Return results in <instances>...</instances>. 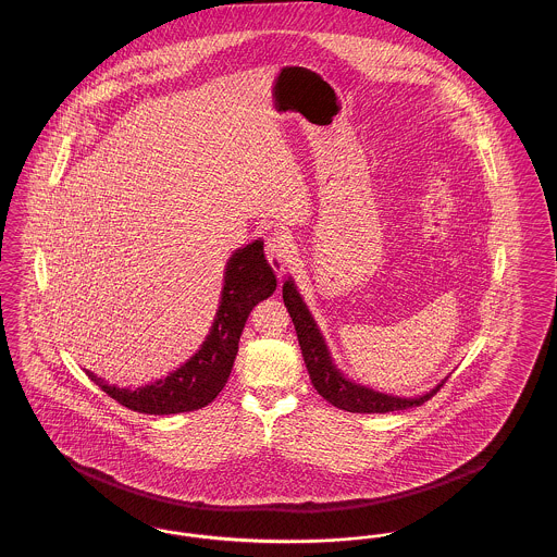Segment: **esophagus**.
<instances>
[{"label":"esophagus","instance_id":"esophagus-1","mask_svg":"<svg viewBox=\"0 0 557 557\" xmlns=\"http://www.w3.org/2000/svg\"><path fill=\"white\" fill-rule=\"evenodd\" d=\"M265 255L269 265L277 275H282L288 267L292 257V242L284 234H275L265 242Z\"/></svg>","mask_w":557,"mask_h":557}]
</instances>
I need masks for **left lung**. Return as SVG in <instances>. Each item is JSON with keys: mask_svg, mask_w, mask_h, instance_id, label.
<instances>
[{"mask_svg": "<svg viewBox=\"0 0 557 557\" xmlns=\"http://www.w3.org/2000/svg\"><path fill=\"white\" fill-rule=\"evenodd\" d=\"M282 294H284V305L288 307V313H290L292 323H294V330H296V336H298V345L302 350V357H305V363H307V370H309V377H311L319 395L325 398L327 403H332L334 407L345 409L350 413L403 411V409H409V407L424 405L428 398L434 397L443 388L445 380L422 397L400 398L375 393L371 388H366L361 384H355V382L346 380L345 373L332 363V357H330L327 346L319 334L318 325L311 318L307 305L302 302L300 294L296 292V286L292 284V280L284 284Z\"/></svg>", "mask_w": 557, "mask_h": 557, "instance_id": "8db88e82", "label": "left lung"}]
</instances>
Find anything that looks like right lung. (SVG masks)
<instances>
[{
	"label": "right lung",
	"mask_w": 557,
	"mask_h": 557,
	"mask_svg": "<svg viewBox=\"0 0 557 557\" xmlns=\"http://www.w3.org/2000/svg\"><path fill=\"white\" fill-rule=\"evenodd\" d=\"M275 286L277 280L267 263L263 242L255 239L252 244L236 250L227 261L221 302L211 334L186 366L169 373L164 380H157L135 391L110 386L91 371L85 370V373L108 397L137 413L171 416L202 409L223 391L232 373L238 355L239 336L252 307L269 298L275 292Z\"/></svg>",
	"instance_id": "add662e5"
}]
</instances>
